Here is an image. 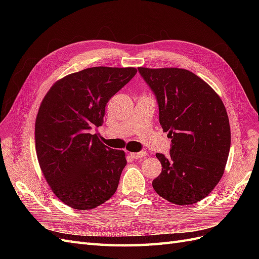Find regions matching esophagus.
<instances>
[{
    "label": "esophagus",
    "mask_w": 259,
    "mask_h": 259,
    "mask_svg": "<svg viewBox=\"0 0 259 259\" xmlns=\"http://www.w3.org/2000/svg\"><path fill=\"white\" fill-rule=\"evenodd\" d=\"M130 155L132 156L133 159H142V158H145V156L147 155V152L146 151H140V152H133V153H130Z\"/></svg>",
    "instance_id": "obj_1"
}]
</instances>
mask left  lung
Returning a JSON list of instances; mask_svg holds the SVG:
<instances>
[{"mask_svg":"<svg viewBox=\"0 0 259 259\" xmlns=\"http://www.w3.org/2000/svg\"><path fill=\"white\" fill-rule=\"evenodd\" d=\"M154 94L159 121L171 139L169 155L156 153L161 174L155 192L177 205L204 199L221 180L231 134L222 99L198 75L185 69L138 68Z\"/></svg>","mask_w":259,"mask_h":259,"instance_id":"obj_1","label":"left lung"}]
</instances>
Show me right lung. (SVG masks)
I'll return each instance as SVG.
<instances>
[{"instance_id": "1", "label": "right lung", "mask_w": 259, "mask_h": 259, "mask_svg": "<svg viewBox=\"0 0 259 259\" xmlns=\"http://www.w3.org/2000/svg\"><path fill=\"white\" fill-rule=\"evenodd\" d=\"M137 73L135 68L93 67L65 76L46 94L35 121V150L53 192L88 210L110 199L126 165L125 153L104 145L107 103Z\"/></svg>"}]
</instances>
